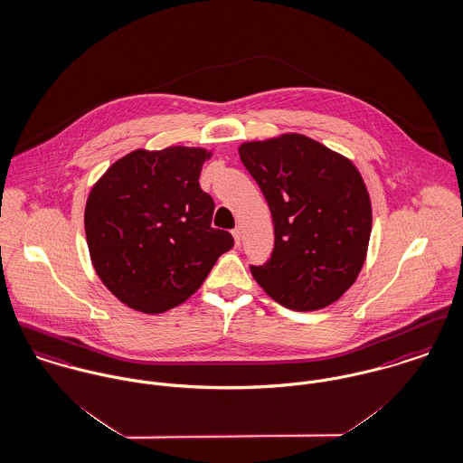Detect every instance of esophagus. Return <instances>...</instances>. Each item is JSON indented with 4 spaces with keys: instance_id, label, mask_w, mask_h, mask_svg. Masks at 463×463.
Instances as JSON below:
<instances>
[{
    "instance_id": "obj_1",
    "label": "esophagus",
    "mask_w": 463,
    "mask_h": 463,
    "mask_svg": "<svg viewBox=\"0 0 463 463\" xmlns=\"http://www.w3.org/2000/svg\"><path fill=\"white\" fill-rule=\"evenodd\" d=\"M232 235H233V239H235V244L239 246V244H241V235H242V230L237 226V228L232 232Z\"/></svg>"
}]
</instances>
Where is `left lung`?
I'll use <instances>...</instances> for the list:
<instances>
[{
  "mask_svg": "<svg viewBox=\"0 0 463 463\" xmlns=\"http://www.w3.org/2000/svg\"><path fill=\"white\" fill-rule=\"evenodd\" d=\"M274 222V251L252 278L281 306L317 311L357 279L370 244L372 200L357 166L297 132L239 146Z\"/></svg>",
  "mask_w": 463,
  "mask_h": 463,
  "instance_id": "1",
  "label": "left lung"
}]
</instances>
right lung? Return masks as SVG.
Masks as SVG:
<instances>
[{
    "instance_id": "add662e5",
    "label": "right lung",
    "mask_w": 463,
    "mask_h": 463,
    "mask_svg": "<svg viewBox=\"0 0 463 463\" xmlns=\"http://www.w3.org/2000/svg\"><path fill=\"white\" fill-rule=\"evenodd\" d=\"M212 150L137 148L93 184L84 207L91 265L130 309L159 315L194 294L233 237L212 228L213 200L200 187Z\"/></svg>"
}]
</instances>
